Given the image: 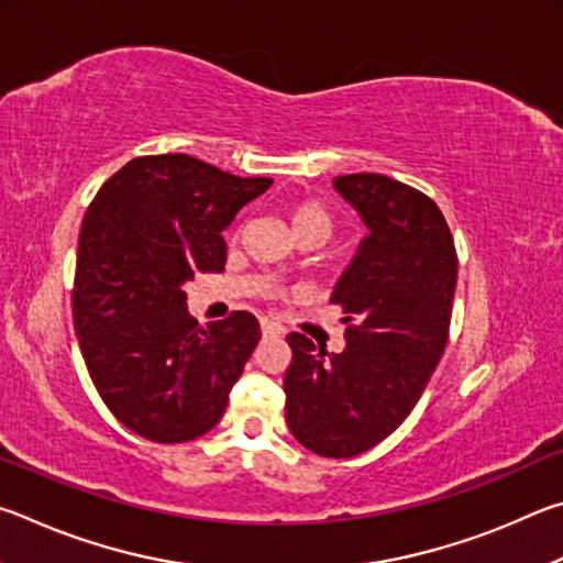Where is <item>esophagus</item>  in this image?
<instances>
[{
  "instance_id": "1",
  "label": "esophagus",
  "mask_w": 563,
  "mask_h": 563,
  "mask_svg": "<svg viewBox=\"0 0 563 563\" xmlns=\"http://www.w3.org/2000/svg\"><path fill=\"white\" fill-rule=\"evenodd\" d=\"M262 333H264V336H282L284 331H282V327H276V323L262 319Z\"/></svg>"
}]
</instances>
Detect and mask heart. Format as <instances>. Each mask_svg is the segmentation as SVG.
Masks as SVG:
<instances>
[{
    "instance_id": "obj_1",
    "label": "heart",
    "mask_w": 563,
    "mask_h": 563,
    "mask_svg": "<svg viewBox=\"0 0 563 563\" xmlns=\"http://www.w3.org/2000/svg\"><path fill=\"white\" fill-rule=\"evenodd\" d=\"M289 220L294 232L299 236H309V234H319L323 240H329L333 234V227H336V220H333V212L327 205L319 200H297L289 205Z\"/></svg>"
}]
</instances>
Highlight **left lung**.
<instances>
[{"label": "left lung", "mask_w": 563, "mask_h": 563, "mask_svg": "<svg viewBox=\"0 0 563 563\" xmlns=\"http://www.w3.org/2000/svg\"><path fill=\"white\" fill-rule=\"evenodd\" d=\"M333 187L371 230L331 297L346 349L289 333L284 412L307 450L356 457L400 428L445 351L457 252L440 207L416 187L378 173L339 175Z\"/></svg>", "instance_id": "1"}]
</instances>
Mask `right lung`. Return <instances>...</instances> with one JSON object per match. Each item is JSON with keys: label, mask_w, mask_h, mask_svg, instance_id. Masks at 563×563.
Returning a JSON list of instances; mask_svg holds the SVG:
<instances>
[{"label": "right lung", "mask_w": 563, "mask_h": 563, "mask_svg": "<svg viewBox=\"0 0 563 563\" xmlns=\"http://www.w3.org/2000/svg\"><path fill=\"white\" fill-rule=\"evenodd\" d=\"M272 185L185 153L141 155L108 177L78 234L74 327L118 422L161 445L210 432L260 343L250 311L197 327L185 282L222 272V230Z\"/></svg>", "instance_id": "obj_1"}]
</instances>
